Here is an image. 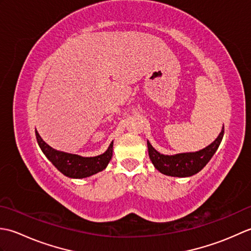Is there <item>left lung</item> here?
Returning a JSON list of instances; mask_svg holds the SVG:
<instances>
[{"label":"left lung","instance_id":"left-lung-1","mask_svg":"<svg viewBox=\"0 0 251 251\" xmlns=\"http://www.w3.org/2000/svg\"><path fill=\"white\" fill-rule=\"evenodd\" d=\"M225 134L223 127L217 139L202 150L190 153H179L176 155H164L157 152L148 141L149 156L159 173L172 177H191L204 168L219 148Z\"/></svg>","mask_w":251,"mask_h":251}]
</instances>
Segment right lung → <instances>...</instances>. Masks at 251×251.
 Returning a JSON list of instances; mask_svg holds the SVG:
<instances>
[{
  "mask_svg": "<svg viewBox=\"0 0 251 251\" xmlns=\"http://www.w3.org/2000/svg\"><path fill=\"white\" fill-rule=\"evenodd\" d=\"M35 136L37 143H39L45 156L60 173L69 178L82 179L102 172L108 166L110 159L113 155V153H112L113 152V141L110 143L108 150L103 154L94 157H83L76 155V154L55 150L42 139L37 130H35Z\"/></svg>",
  "mask_w": 251,
  "mask_h": 251,
  "instance_id": "1",
  "label": "right lung"
}]
</instances>
